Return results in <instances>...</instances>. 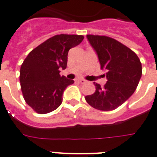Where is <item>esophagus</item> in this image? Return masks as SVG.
<instances>
[{
  "label": "esophagus",
  "mask_w": 157,
  "mask_h": 157,
  "mask_svg": "<svg viewBox=\"0 0 157 157\" xmlns=\"http://www.w3.org/2000/svg\"><path fill=\"white\" fill-rule=\"evenodd\" d=\"M78 82L81 84H85V83H86V81H85L83 79H80V80H78Z\"/></svg>",
  "instance_id": "34e87169"
}]
</instances>
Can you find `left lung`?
Returning a JSON list of instances; mask_svg holds the SVG:
<instances>
[{
    "label": "left lung",
    "instance_id": "left-lung-1",
    "mask_svg": "<svg viewBox=\"0 0 157 157\" xmlns=\"http://www.w3.org/2000/svg\"><path fill=\"white\" fill-rule=\"evenodd\" d=\"M98 56L101 69L106 71L104 86L95 83L96 91L86 96L90 105L100 111H112L122 105L136 89L142 74L140 59L127 46L104 36H86Z\"/></svg>",
    "mask_w": 157,
    "mask_h": 157
}]
</instances>
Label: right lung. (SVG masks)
<instances>
[{
  "label": "right lung",
  "instance_id": "1",
  "mask_svg": "<svg viewBox=\"0 0 157 157\" xmlns=\"http://www.w3.org/2000/svg\"><path fill=\"white\" fill-rule=\"evenodd\" d=\"M84 39L78 35H56L32 50L20 71V82L25 102L36 112L46 114L57 109L66 88L73 80L61 76L60 69L67 66L70 49Z\"/></svg>",
  "mask_w": 157,
  "mask_h": 157
}]
</instances>
